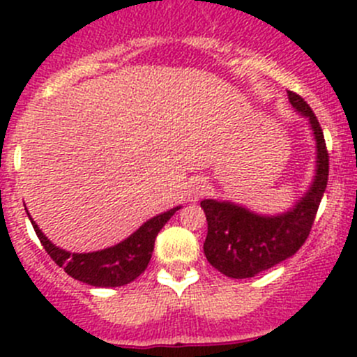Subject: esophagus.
Masks as SVG:
<instances>
[{
    "label": "esophagus",
    "mask_w": 357,
    "mask_h": 357,
    "mask_svg": "<svg viewBox=\"0 0 357 357\" xmlns=\"http://www.w3.org/2000/svg\"><path fill=\"white\" fill-rule=\"evenodd\" d=\"M205 192H207V183L200 178L193 179V181L188 185V190H186V193H188V199L193 202L199 200L200 197H204Z\"/></svg>",
    "instance_id": "obj_1"
}]
</instances>
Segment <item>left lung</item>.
<instances>
[{"instance_id": "left-lung-1", "label": "left lung", "mask_w": 357, "mask_h": 357, "mask_svg": "<svg viewBox=\"0 0 357 357\" xmlns=\"http://www.w3.org/2000/svg\"><path fill=\"white\" fill-rule=\"evenodd\" d=\"M287 93L291 107L309 119L314 135V181L289 212L280 215H259L231 202H200L207 218L204 254L218 271L229 278H252L291 257L307 240L326 190L330 165L321 126L302 96Z\"/></svg>"}]
</instances>
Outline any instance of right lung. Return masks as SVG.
<instances>
[{"label":"right lung","instance_id":"1","mask_svg":"<svg viewBox=\"0 0 357 357\" xmlns=\"http://www.w3.org/2000/svg\"><path fill=\"white\" fill-rule=\"evenodd\" d=\"M179 208L181 207H174L155 215L117 245L98 252H88V254H72V252L55 247L43 235L29 212L27 215L41 245L55 261V264L63 268L68 276L91 287H122L131 283L145 271L152 257L158 231Z\"/></svg>","mask_w":357,"mask_h":357}]
</instances>
